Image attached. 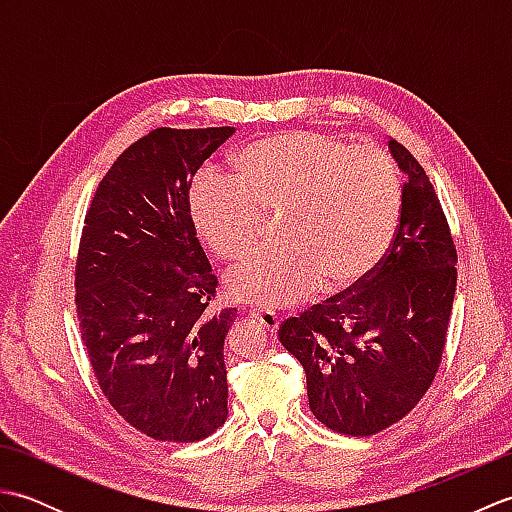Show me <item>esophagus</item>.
<instances>
[{
  "label": "esophagus",
  "instance_id": "1",
  "mask_svg": "<svg viewBox=\"0 0 512 512\" xmlns=\"http://www.w3.org/2000/svg\"><path fill=\"white\" fill-rule=\"evenodd\" d=\"M253 317H255L259 323H262L270 334H277L281 319L277 317L275 312H270V310H253Z\"/></svg>",
  "mask_w": 512,
  "mask_h": 512
}]
</instances>
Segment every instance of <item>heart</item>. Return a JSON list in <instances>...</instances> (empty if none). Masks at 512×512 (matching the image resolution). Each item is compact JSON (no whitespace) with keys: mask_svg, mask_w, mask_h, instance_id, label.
Listing matches in <instances>:
<instances>
[{"mask_svg":"<svg viewBox=\"0 0 512 512\" xmlns=\"http://www.w3.org/2000/svg\"><path fill=\"white\" fill-rule=\"evenodd\" d=\"M187 209L193 231L222 262L246 257L262 217L277 213L279 244L231 270L226 286L239 301L286 308L321 286L345 292L374 273L398 231L402 182L383 149L281 132L239 149L231 182L195 178Z\"/></svg>","mask_w":512,"mask_h":512,"instance_id":"b5f03b06","label":"heart"}]
</instances>
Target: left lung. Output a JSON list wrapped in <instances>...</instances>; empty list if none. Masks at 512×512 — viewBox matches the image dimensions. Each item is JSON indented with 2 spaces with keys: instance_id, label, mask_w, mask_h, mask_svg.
Listing matches in <instances>:
<instances>
[{
  "instance_id": "1",
  "label": "left lung",
  "mask_w": 512,
  "mask_h": 512,
  "mask_svg": "<svg viewBox=\"0 0 512 512\" xmlns=\"http://www.w3.org/2000/svg\"><path fill=\"white\" fill-rule=\"evenodd\" d=\"M389 151L407 182L383 262L354 290L279 325L281 345L306 372L314 418L343 436H374L427 394L458 281V250L436 189L398 140Z\"/></svg>"
}]
</instances>
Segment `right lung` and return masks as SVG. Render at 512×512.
Returning <instances> with one entry per match:
<instances>
[{"label": "right lung", "mask_w": 512, "mask_h": 512, "mask_svg": "<svg viewBox=\"0 0 512 512\" xmlns=\"http://www.w3.org/2000/svg\"><path fill=\"white\" fill-rule=\"evenodd\" d=\"M235 127H158L116 158L85 213L76 317L107 402L162 442H198L228 416L224 339L235 308L209 312L217 277L187 195Z\"/></svg>", "instance_id": "add662e5"}]
</instances>
